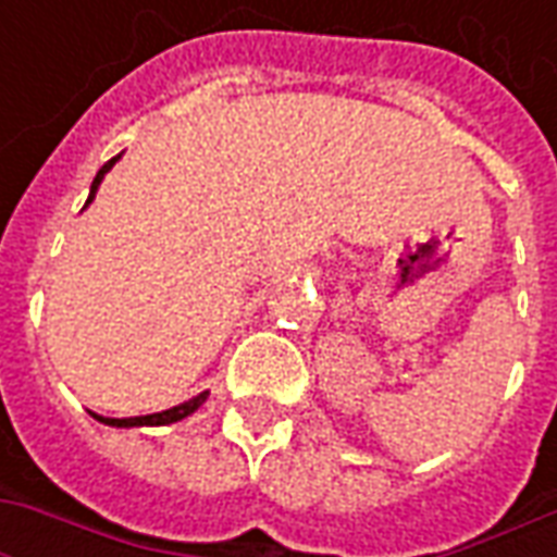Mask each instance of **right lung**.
Masks as SVG:
<instances>
[{
  "label": "right lung",
  "instance_id": "1",
  "mask_svg": "<svg viewBox=\"0 0 557 557\" xmlns=\"http://www.w3.org/2000/svg\"><path fill=\"white\" fill-rule=\"evenodd\" d=\"M122 158V154H119ZM119 158L107 160L101 170H98V175H95V182H91V190H89V199H86V206H89L91 199H95V194H98V187H101L103 175L113 170V163ZM208 399V391H202V394H196L194 399H187V403H182V406H172V409L166 411H154V414H139V418H101V414H95L91 411V418L101 420V423H107V426H122V430H131V426H166V423H178V420H184L187 414H194L202 403Z\"/></svg>",
  "mask_w": 557,
  "mask_h": 557
}]
</instances>
